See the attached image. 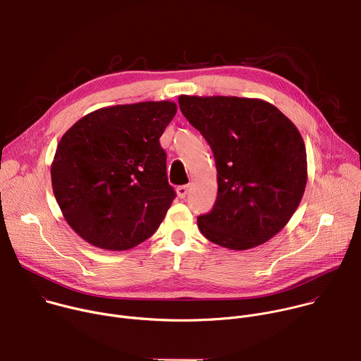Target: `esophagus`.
<instances>
[{
  "instance_id": "obj_1",
  "label": "esophagus",
  "mask_w": 361,
  "mask_h": 361,
  "mask_svg": "<svg viewBox=\"0 0 361 361\" xmlns=\"http://www.w3.org/2000/svg\"><path fill=\"white\" fill-rule=\"evenodd\" d=\"M187 192H188V185H180V187H177V195H178L180 198H184V197L187 195Z\"/></svg>"
}]
</instances>
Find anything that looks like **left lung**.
Returning <instances> with one entry per match:
<instances>
[{"label": "left lung", "instance_id": "8db88e82", "mask_svg": "<svg viewBox=\"0 0 361 361\" xmlns=\"http://www.w3.org/2000/svg\"><path fill=\"white\" fill-rule=\"evenodd\" d=\"M180 110L213 149L217 200L197 224L228 250L264 244L290 221L307 184V154L297 127L260 98L180 95Z\"/></svg>", "mask_w": 361, "mask_h": 361}]
</instances>
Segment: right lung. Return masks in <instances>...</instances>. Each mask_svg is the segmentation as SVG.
Here are the masks:
<instances>
[{
	"mask_svg": "<svg viewBox=\"0 0 361 361\" xmlns=\"http://www.w3.org/2000/svg\"><path fill=\"white\" fill-rule=\"evenodd\" d=\"M174 101H144L95 110L60 140L51 183L70 227L94 247L130 250L164 220L176 197L160 137Z\"/></svg>",
	"mask_w": 361,
	"mask_h": 361,
	"instance_id": "obj_1",
	"label": "right lung"
}]
</instances>
